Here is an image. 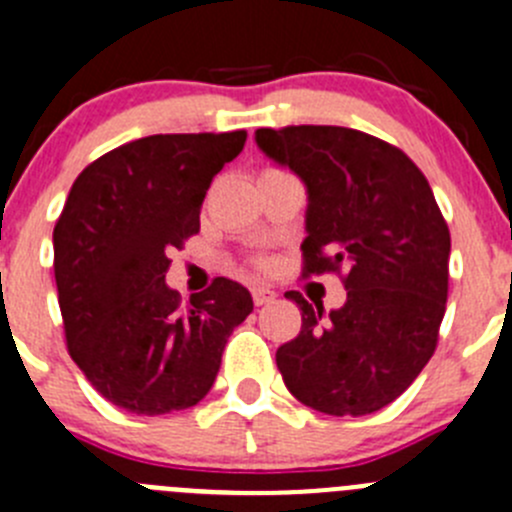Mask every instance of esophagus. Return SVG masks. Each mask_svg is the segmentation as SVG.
<instances>
[{
  "label": "esophagus",
  "instance_id": "esophagus-1",
  "mask_svg": "<svg viewBox=\"0 0 512 512\" xmlns=\"http://www.w3.org/2000/svg\"><path fill=\"white\" fill-rule=\"evenodd\" d=\"M251 297H253V304H256V307H264V304L274 302L276 292H271V289H266V287H256L251 292Z\"/></svg>",
  "mask_w": 512,
  "mask_h": 512
}]
</instances>
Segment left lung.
Listing matches in <instances>:
<instances>
[{
	"mask_svg": "<svg viewBox=\"0 0 512 512\" xmlns=\"http://www.w3.org/2000/svg\"><path fill=\"white\" fill-rule=\"evenodd\" d=\"M256 144L307 187L304 276L337 271L348 302L325 314L299 292L302 330L276 350L297 401L365 416L396 401L437 350L449 228L424 172L393 144L345 126L256 129Z\"/></svg>",
	"mask_w": 512,
	"mask_h": 512,
	"instance_id": "left-lung-1",
	"label": "left lung"
}]
</instances>
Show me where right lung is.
Instances as JSON below:
<instances>
[{
	"label": "right lung",
	"mask_w": 512,
	"mask_h": 512,
	"mask_svg": "<svg viewBox=\"0 0 512 512\" xmlns=\"http://www.w3.org/2000/svg\"><path fill=\"white\" fill-rule=\"evenodd\" d=\"M246 131L154 134L98 157L70 187L53 231L65 342L119 409L159 416L203 401L253 299L218 276L182 304L164 284L167 251L200 231L213 177Z\"/></svg>",
	"instance_id": "1"
}]
</instances>
